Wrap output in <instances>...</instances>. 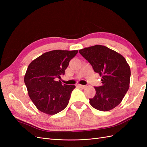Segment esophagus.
Masks as SVG:
<instances>
[{
	"mask_svg": "<svg viewBox=\"0 0 147 147\" xmlns=\"http://www.w3.org/2000/svg\"><path fill=\"white\" fill-rule=\"evenodd\" d=\"M78 86L80 87V88H82V89H83V88H85V86H84V85H83V84H78Z\"/></svg>",
	"mask_w": 147,
	"mask_h": 147,
	"instance_id": "esophagus-1",
	"label": "esophagus"
}]
</instances>
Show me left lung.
Wrapping results in <instances>:
<instances>
[{
    "label": "left lung",
    "mask_w": 147,
    "mask_h": 147,
    "mask_svg": "<svg viewBox=\"0 0 147 147\" xmlns=\"http://www.w3.org/2000/svg\"><path fill=\"white\" fill-rule=\"evenodd\" d=\"M102 77V85L94 87L96 95L90 99L91 105L100 111H109L122 101L129 88L131 70L124 57L102 45H95L79 50Z\"/></svg>",
    "instance_id": "8db88e82"
}]
</instances>
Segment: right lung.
<instances>
[{"instance_id": "1", "label": "right lung", "mask_w": 147, "mask_h": 147, "mask_svg": "<svg viewBox=\"0 0 147 147\" xmlns=\"http://www.w3.org/2000/svg\"><path fill=\"white\" fill-rule=\"evenodd\" d=\"M78 50H53L43 53L29 65L24 83L31 100L41 112L55 115L69 104L75 85L63 84L61 75L65 74L70 61Z\"/></svg>"}]
</instances>
